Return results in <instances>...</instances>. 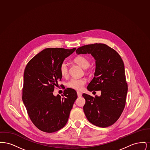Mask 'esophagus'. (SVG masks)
<instances>
[{
  "instance_id": "obj_1",
  "label": "esophagus",
  "mask_w": 150,
  "mask_h": 150,
  "mask_svg": "<svg viewBox=\"0 0 150 150\" xmlns=\"http://www.w3.org/2000/svg\"><path fill=\"white\" fill-rule=\"evenodd\" d=\"M77 94H78V97H81V96H82V94H81V92H79V91L77 92Z\"/></svg>"
}]
</instances>
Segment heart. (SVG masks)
Returning a JSON list of instances; mask_svg holds the SVG:
<instances>
[{
  "label": "heart",
  "instance_id": "1",
  "mask_svg": "<svg viewBox=\"0 0 150 150\" xmlns=\"http://www.w3.org/2000/svg\"><path fill=\"white\" fill-rule=\"evenodd\" d=\"M74 62L78 64L83 69L88 68L90 64L89 59L83 56H79L74 59ZM59 71L63 77H66L68 74V66L66 62H62L59 67ZM85 79L72 78L67 83V86L75 90H81L86 84Z\"/></svg>",
  "mask_w": 150,
  "mask_h": 150
}]
</instances>
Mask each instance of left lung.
Returning <instances> with one entry per match:
<instances>
[{
  "label": "left lung",
  "instance_id": "8db88e82",
  "mask_svg": "<svg viewBox=\"0 0 150 150\" xmlns=\"http://www.w3.org/2000/svg\"><path fill=\"white\" fill-rule=\"evenodd\" d=\"M76 53L91 54L95 59L94 77L87 89L101 92L100 96L95 97L83 94L86 117L97 127L111 126L120 117L126 103L128 85L123 61L116 50L105 44L86 45L78 48Z\"/></svg>",
  "mask_w": 150,
  "mask_h": 150
}]
</instances>
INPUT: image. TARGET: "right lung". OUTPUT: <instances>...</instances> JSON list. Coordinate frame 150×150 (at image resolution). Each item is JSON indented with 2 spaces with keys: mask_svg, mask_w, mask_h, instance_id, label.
<instances>
[{
  "mask_svg": "<svg viewBox=\"0 0 150 150\" xmlns=\"http://www.w3.org/2000/svg\"><path fill=\"white\" fill-rule=\"evenodd\" d=\"M76 48H46L33 57L23 74L22 98L30 119L37 128L53 133L66 124L78 96L73 89L67 88L64 95L54 96V86L61 81L59 67Z\"/></svg>",
  "mask_w": 150,
  "mask_h": 150,
  "instance_id": "1",
  "label": "right lung"
}]
</instances>
